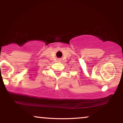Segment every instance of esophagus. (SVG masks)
<instances>
[{
	"instance_id": "1",
	"label": "esophagus",
	"mask_w": 123,
	"mask_h": 123,
	"mask_svg": "<svg viewBox=\"0 0 123 123\" xmlns=\"http://www.w3.org/2000/svg\"><path fill=\"white\" fill-rule=\"evenodd\" d=\"M58 62H61V60H60V59H59V60H58Z\"/></svg>"
}]
</instances>
